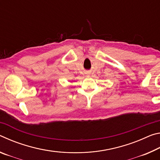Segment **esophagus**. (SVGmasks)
<instances>
[{
	"label": "esophagus",
	"instance_id": "obj_1",
	"mask_svg": "<svg viewBox=\"0 0 160 160\" xmlns=\"http://www.w3.org/2000/svg\"><path fill=\"white\" fill-rule=\"evenodd\" d=\"M90 72H86V76H87V77H90Z\"/></svg>",
	"mask_w": 160,
	"mask_h": 160
}]
</instances>
